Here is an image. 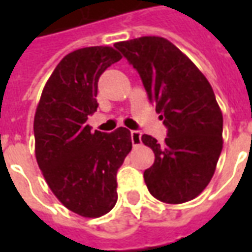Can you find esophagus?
<instances>
[{
	"label": "esophagus",
	"mask_w": 252,
	"mask_h": 252,
	"mask_svg": "<svg viewBox=\"0 0 252 252\" xmlns=\"http://www.w3.org/2000/svg\"><path fill=\"white\" fill-rule=\"evenodd\" d=\"M131 140L133 146H139L142 143V133L139 131H131Z\"/></svg>",
	"instance_id": "esophagus-1"
}]
</instances>
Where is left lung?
Wrapping results in <instances>:
<instances>
[{
	"mask_svg": "<svg viewBox=\"0 0 252 252\" xmlns=\"http://www.w3.org/2000/svg\"><path fill=\"white\" fill-rule=\"evenodd\" d=\"M115 47L137 70L167 126L163 144L142 136L155 154L154 164L144 171L150 193L166 204L193 200L211 182L222 150V113L211 83L164 37L143 36Z\"/></svg>",
	"mask_w": 252,
	"mask_h": 252,
	"instance_id": "left-lung-1",
	"label": "left lung"
}]
</instances>
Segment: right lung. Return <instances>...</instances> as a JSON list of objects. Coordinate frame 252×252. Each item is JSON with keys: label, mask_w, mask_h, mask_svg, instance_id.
<instances>
[{"label": "right lung", "mask_w": 252, "mask_h": 252, "mask_svg": "<svg viewBox=\"0 0 252 252\" xmlns=\"http://www.w3.org/2000/svg\"><path fill=\"white\" fill-rule=\"evenodd\" d=\"M113 47H85L67 54L43 89L33 120L35 155L58 200L82 217H101L117 201V170L132 148L124 126L94 131L88 116L98 108L102 72L121 59Z\"/></svg>", "instance_id": "obj_1"}]
</instances>
